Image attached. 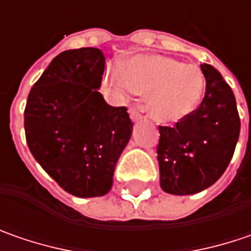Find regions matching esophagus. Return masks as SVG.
Here are the masks:
<instances>
[{
    "label": "esophagus",
    "mask_w": 251,
    "mask_h": 251,
    "mask_svg": "<svg viewBox=\"0 0 251 251\" xmlns=\"http://www.w3.org/2000/svg\"><path fill=\"white\" fill-rule=\"evenodd\" d=\"M129 114H130L132 121H139L143 116H146V108L145 106H133Z\"/></svg>",
    "instance_id": "1"
}]
</instances>
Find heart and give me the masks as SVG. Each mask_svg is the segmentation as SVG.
<instances>
[{
    "label": "heart",
    "instance_id": "1",
    "mask_svg": "<svg viewBox=\"0 0 251 251\" xmlns=\"http://www.w3.org/2000/svg\"><path fill=\"white\" fill-rule=\"evenodd\" d=\"M104 84L119 98L133 93L147 95L151 118L161 124H173L197 108L205 78L195 66L154 54L136 56L125 69H109L105 73Z\"/></svg>",
    "mask_w": 251,
    "mask_h": 251
}]
</instances>
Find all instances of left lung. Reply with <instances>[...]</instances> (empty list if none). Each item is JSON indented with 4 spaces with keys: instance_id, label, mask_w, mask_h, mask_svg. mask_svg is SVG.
Wrapping results in <instances>:
<instances>
[{
    "instance_id": "8db88e82",
    "label": "left lung",
    "mask_w": 251,
    "mask_h": 251,
    "mask_svg": "<svg viewBox=\"0 0 251 251\" xmlns=\"http://www.w3.org/2000/svg\"><path fill=\"white\" fill-rule=\"evenodd\" d=\"M206 80L200 106L176 126H158L160 187L173 195L206 190L227 169L240 133V118L232 88L221 73L201 64Z\"/></svg>"
}]
</instances>
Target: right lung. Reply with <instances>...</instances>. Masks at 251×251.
Listing matches in <instances>:
<instances>
[{
    "instance_id": "add662e5",
    "label": "right lung",
    "mask_w": 251,
    "mask_h": 251,
    "mask_svg": "<svg viewBox=\"0 0 251 251\" xmlns=\"http://www.w3.org/2000/svg\"><path fill=\"white\" fill-rule=\"evenodd\" d=\"M104 69L100 49L63 51L32 87L24 114L32 156L63 190L80 198L109 192L133 129L125 106L108 105L98 91Z\"/></svg>"
}]
</instances>
